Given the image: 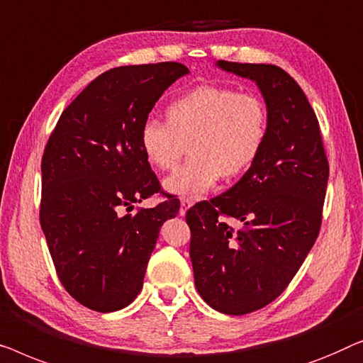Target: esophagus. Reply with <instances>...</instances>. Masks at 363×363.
I'll return each mask as SVG.
<instances>
[{
	"instance_id": "obj_1",
	"label": "esophagus",
	"mask_w": 363,
	"mask_h": 363,
	"mask_svg": "<svg viewBox=\"0 0 363 363\" xmlns=\"http://www.w3.org/2000/svg\"><path fill=\"white\" fill-rule=\"evenodd\" d=\"M192 203H194L192 199H187V197L181 199V216H184V213H186V211L192 206Z\"/></svg>"
}]
</instances>
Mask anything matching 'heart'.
Returning a JSON list of instances; mask_svg holds the SVG:
<instances>
[{
  "instance_id": "1",
  "label": "heart",
  "mask_w": 363,
  "mask_h": 363,
  "mask_svg": "<svg viewBox=\"0 0 363 363\" xmlns=\"http://www.w3.org/2000/svg\"><path fill=\"white\" fill-rule=\"evenodd\" d=\"M166 116L167 121L143 123L140 145L152 167L169 171L189 143V161L164 181L166 191L181 197H199L222 176L243 174L257 161L268 133L264 101L230 86H194L171 101Z\"/></svg>"
}]
</instances>
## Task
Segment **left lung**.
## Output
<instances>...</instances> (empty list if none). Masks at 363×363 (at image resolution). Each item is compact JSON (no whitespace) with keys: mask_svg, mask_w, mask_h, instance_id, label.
Listing matches in <instances>:
<instances>
[{"mask_svg":"<svg viewBox=\"0 0 363 363\" xmlns=\"http://www.w3.org/2000/svg\"><path fill=\"white\" fill-rule=\"evenodd\" d=\"M217 65L257 82L267 101L268 133L242 179L187 211L189 253L202 299L223 314L242 315L277 299L313 248L329 162L318 116L288 72L272 64Z\"/></svg>","mask_w":363,"mask_h":363,"instance_id":"8db88e82","label":"left lung"}]
</instances>
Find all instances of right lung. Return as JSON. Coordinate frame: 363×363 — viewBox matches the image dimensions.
<instances>
[{"label": "right lung", "mask_w": 363, "mask_h": 363, "mask_svg": "<svg viewBox=\"0 0 363 363\" xmlns=\"http://www.w3.org/2000/svg\"><path fill=\"white\" fill-rule=\"evenodd\" d=\"M189 74L179 62L125 65L91 80L62 111L45 145L39 220L65 291L85 308L111 313L140 294L160 228L179 212L161 191L140 145L141 126L167 86Z\"/></svg>", "instance_id": "1"}]
</instances>
